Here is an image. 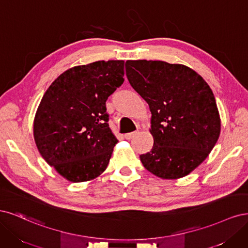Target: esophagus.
<instances>
[{
  "mask_svg": "<svg viewBox=\"0 0 248 248\" xmlns=\"http://www.w3.org/2000/svg\"><path fill=\"white\" fill-rule=\"evenodd\" d=\"M138 134V132H132V133H127V134H124V138L126 139V140H130V139H132L133 137H135L136 135Z\"/></svg>",
  "mask_w": 248,
  "mask_h": 248,
  "instance_id": "1",
  "label": "esophagus"
}]
</instances>
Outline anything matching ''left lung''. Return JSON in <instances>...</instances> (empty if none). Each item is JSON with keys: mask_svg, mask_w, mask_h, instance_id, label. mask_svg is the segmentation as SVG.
<instances>
[{"mask_svg": "<svg viewBox=\"0 0 248 248\" xmlns=\"http://www.w3.org/2000/svg\"><path fill=\"white\" fill-rule=\"evenodd\" d=\"M125 74L151 112L154 146L140 155L143 166L162 179L186 176L209 155L220 134L210 86L193 69L162 61H126Z\"/></svg>", "mask_w": 248, "mask_h": 248, "instance_id": "left-lung-1", "label": "left lung"}]
</instances>
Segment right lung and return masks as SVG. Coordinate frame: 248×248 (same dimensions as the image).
Instances as JSON below:
<instances>
[{"mask_svg":"<svg viewBox=\"0 0 248 248\" xmlns=\"http://www.w3.org/2000/svg\"><path fill=\"white\" fill-rule=\"evenodd\" d=\"M124 61H98L61 74L45 92L34 118L40 155L63 178L90 181L106 170L118 140L106 101L124 83Z\"/></svg>","mask_w":248,"mask_h":248,"instance_id":"1","label":"right lung"}]
</instances>
